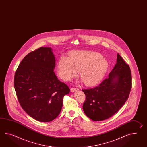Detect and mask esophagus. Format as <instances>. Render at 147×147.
Wrapping results in <instances>:
<instances>
[{"label": "esophagus", "instance_id": "esophagus-1", "mask_svg": "<svg viewBox=\"0 0 147 147\" xmlns=\"http://www.w3.org/2000/svg\"><path fill=\"white\" fill-rule=\"evenodd\" d=\"M71 90L72 92H75L76 91H78L79 89L76 88H71Z\"/></svg>", "mask_w": 147, "mask_h": 147}]
</instances>
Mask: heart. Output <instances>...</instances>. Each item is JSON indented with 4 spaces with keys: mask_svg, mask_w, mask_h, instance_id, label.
Returning a JSON list of instances; mask_svg holds the SVG:
<instances>
[{
    "mask_svg": "<svg viewBox=\"0 0 147 147\" xmlns=\"http://www.w3.org/2000/svg\"><path fill=\"white\" fill-rule=\"evenodd\" d=\"M108 62L102 55L91 51H76L69 57L61 56L58 61V72L65 81H71L80 71V76L86 86L100 81L106 72Z\"/></svg>",
    "mask_w": 147,
    "mask_h": 147,
    "instance_id": "1",
    "label": "heart"
}]
</instances>
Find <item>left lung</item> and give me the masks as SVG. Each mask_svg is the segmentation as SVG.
<instances>
[{
    "mask_svg": "<svg viewBox=\"0 0 147 147\" xmlns=\"http://www.w3.org/2000/svg\"><path fill=\"white\" fill-rule=\"evenodd\" d=\"M132 88V75L129 65L117 54V63L99 85L82 89L86 94L83 105L85 114L94 121L111 117L128 99Z\"/></svg>",
    "mask_w": 147,
    "mask_h": 147,
    "instance_id": "8db88e82",
    "label": "left lung"
}]
</instances>
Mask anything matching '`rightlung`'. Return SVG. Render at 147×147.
I'll return each mask as SVG.
<instances>
[{
	"label": "right lung",
	"instance_id": "obj_1",
	"mask_svg": "<svg viewBox=\"0 0 147 147\" xmlns=\"http://www.w3.org/2000/svg\"><path fill=\"white\" fill-rule=\"evenodd\" d=\"M55 62L51 48L40 47L23 59L15 74V90L20 104L30 116L40 122L56 118L63 98L70 92L55 75Z\"/></svg>",
	"mask_w": 147,
	"mask_h": 147
}]
</instances>
